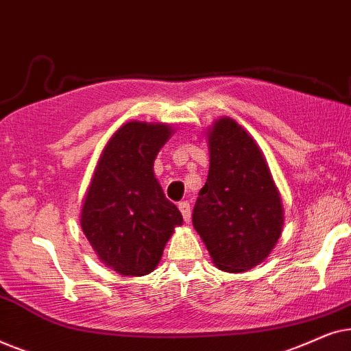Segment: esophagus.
I'll list each match as a JSON object with an SVG mask.
<instances>
[{
	"label": "esophagus",
	"mask_w": 351,
	"mask_h": 351,
	"mask_svg": "<svg viewBox=\"0 0 351 351\" xmlns=\"http://www.w3.org/2000/svg\"><path fill=\"white\" fill-rule=\"evenodd\" d=\"M179 210L182 213V215H184V220L186 223L190 222V203H186V201H182V203H179Z\"/></svg>",
	"instance_id": "34e87169"
}]
</instances>
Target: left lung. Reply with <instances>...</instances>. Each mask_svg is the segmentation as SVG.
I'll list each match as a JSON object with an SVG mask.
<instances>
[{
    "label": "left lung",
    "mask_w": 351,
    "mask_h": 351,
    "mask_svg": "<svg viewBox=\"0 0 351 351\" xmlns=\"http://www.w3.org/2000/svg\"><path fill=\"white\" fill-rule=\"evenodd\" d=\"M206 138L209 174L193 227L219 270L247 271L265 261L281 237L280 190L257 142L234 119H215Z\"/></svg>",
    "instance_id": "8db88e82"
}]
</instances>
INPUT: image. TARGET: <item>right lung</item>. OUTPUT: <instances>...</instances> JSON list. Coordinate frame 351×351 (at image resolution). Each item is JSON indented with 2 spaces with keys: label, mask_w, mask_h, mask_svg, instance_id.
<instances>
[{
  "label": "right lung",
  "mask_w": 351,
  "mask_h": 351,
  "mask_svg": "<svg viewBox=\"0 0 351 351\" xmlns=\"http://www.w3.org/2000/svg\"><path fill=\"white\" fill-rule=\"evenodd\" d=\"M172 134L165 123L123 124L100 153L86 191L81 228L99 261L121 276L155 270L174 228L184 223L153 171Z\"/></svg>",
  "instance_id": "add662e5"
}]
</instances>
